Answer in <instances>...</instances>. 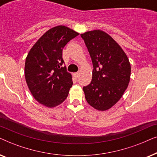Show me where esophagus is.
<instances>
[{
  "label": "esophagus",
  "mask_w": 157,
  "mask_h": 157,
  "mask_svg": "<svg viewBox=\"0 0 157 157\" xmlns=\"http://www.w3.org/2000/svg\"><path fill=\"white\" fill-rule=\"evenodd\" d=\"M74 76L75 77V78H78V77H79V74H78V73H74Z\"/></svg>",
  "instance_id": "1"
}]
</instances>
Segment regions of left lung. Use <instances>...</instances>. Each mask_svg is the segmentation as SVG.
I'll list each match as a JSON object with an SVG mask.
<instances>
[{"label": "left lung", "instance_id": "8db88e82", "mask_svg": "<svg viewBox=\"0 0 157 157\" xmlns=\"http://www.w3.org/2000/svg\"><path fill=\"white\" fill-rule=\"evenodd\" d=\"M93 63L91 82L83 88L88 104L106 111L119 101L127 89L131 64L118 43L106 32L94 30L81 34Z\"/></svg>", "mask_w": 157, "mask_h": 157}]
</instances>
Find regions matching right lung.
I'll list each match as a JSON object with an SVG mask.
<instances>
[{
  "instance_id": "right-lung-1",
  "label": "right lung",
  "mask_w": 157,
  "mask_h": 157,
  "mask_svg": "<svg viewBox=\"0 0 157 157\" xmlns=\"http://www.w3.org/2000/svg\"><path fill=\"white\" fill-rule=\"evenodd\" d=\"M79 33L65 25L47 31L28 53L25 78L33 98L40 104L53 108L62 104L73 85L72 76L62 65V51Z\"/></svg>"
}]
</instances>
